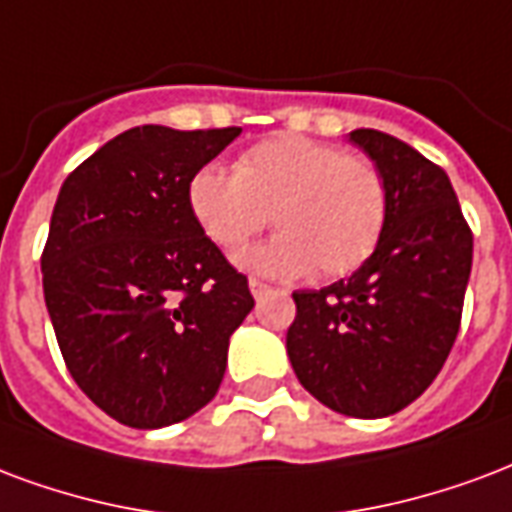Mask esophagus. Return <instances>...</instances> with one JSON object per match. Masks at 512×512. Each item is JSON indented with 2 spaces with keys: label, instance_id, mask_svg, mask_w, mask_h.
Segmentation results:
<instances>
[{
  "label": "esophagus",
  "instance_id": "1",
  "mask_svg": "<svg viewBox=\"0 0 512 512\" xmlns=\"http://www.w3.org/2000/svg\"><path fill=\"white\" fill-rule=\"evenodd\" d=\"M268 290H271V287L263 285L260 279H249V293L255 295V298H260V295H266Z\"/></svg>",
  "mask_w": 512,
  "mask_h": 512
}]
</instances>
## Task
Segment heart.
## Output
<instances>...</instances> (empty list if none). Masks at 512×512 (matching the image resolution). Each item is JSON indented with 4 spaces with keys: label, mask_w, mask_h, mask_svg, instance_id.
I'll use <instances>...</instances> for the list:
<instances>
[{
    "label": "heart",
    "mask_w": 512,
    "mask_h": 512,
    "mask_svg": "<svg viewBox=\"0 0 512 512\" xmlns=\"http://www.w3.org/2000/svg\"><path fill=\"white\" fill-rule=\"evenodd\" d=\"M187 203L222 249L244 246L271 219L279 233L238 257L268 276L352 274L372 257L388 219V187L372 160L301 135L257 143L233 173L203 165L189 179Z\"/></svg>",
    "instance_id": "1"
}]
</instances>
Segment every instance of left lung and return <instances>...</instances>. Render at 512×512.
I'll use <instances>...</instances> for the list:
<instances>
[{
	"label": "left lung",
	"mask_w": 512,
	"mask_h": 512,
	"mask_svg": "<svg viewBox=\"0 0 512 512\" xmlns=\"http://www.w3.org/2000/svg\"><path fill=\"white\" fill-rule=\"evenodd\" d=\"M388 187V219L350 279L293 293L287 355L314 399L350 418H385L429 388L456 342L472 271L448 173L404 140L352 130Z\"/></svg>",
	"instance_id": "obj_1"
}]
</instances>
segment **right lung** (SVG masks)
<instances>
[{
    "label": "right lung",
    "instance_id": "right-lung-1",
    "mask_svg": "<svg viewBox=\"0 0 512 512\" xmlns=\"http://www.w3.org/2000/svg\"><path fill=\"white\" fill-rule=\"evenodd\" d=\"M238 135L132 127L59 189L45 306L78 388L124 426L162 429L206 407L255 306L187 203L189 179Z\"/></svg>",
    "mask_w": 512,
    "mask_h": 512
}]
</instances>
